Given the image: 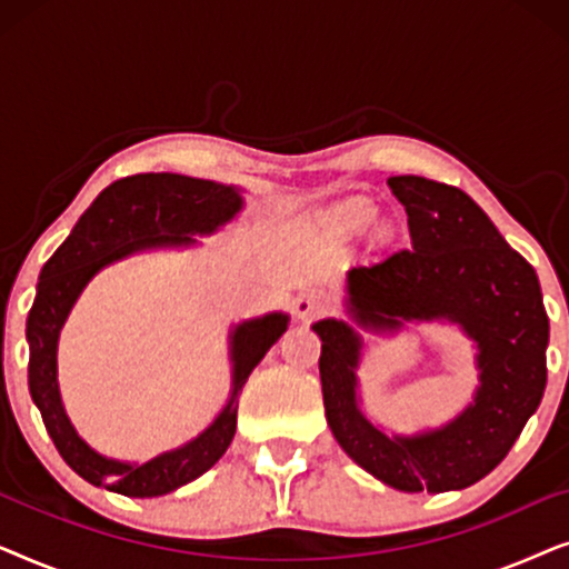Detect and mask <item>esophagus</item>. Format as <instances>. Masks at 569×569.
Here are the masks:
<instances>
[{
  "label": "esophagus",
  "instance_id": "esophagus-1",
  "mask_svg": "<svg viewBox=\"0 0 569 569\" xmlns=\"http://www.w3.org/2000/svg\"><path fill=\"white\" fill-rule=\"evenodd\" d=\"M295 310H298V316L302 321H313L316 316H321L329 310V298H326L323 292H316V290H306L300 292L298 298H295Z\"/></svg>",
  "mask_w": 569,
  "mask_h": 569
}]
</instances>
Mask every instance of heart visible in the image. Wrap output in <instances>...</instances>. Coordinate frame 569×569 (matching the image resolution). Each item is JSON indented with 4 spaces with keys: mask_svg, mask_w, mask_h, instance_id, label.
<instances>
[{
    "mask_svg": "<svg viewBox=\"0 0 569 569\" xmlns=\"http://www.w3.org/2000/svg\"><path fill=\"white\" fill-rule=\"evenodd\" d=\"M370 209L362 204H352L347 209H341V222L349 224V228H362V224L370 222Z\"/></svg>",
    "mask_w": 569,
    "mask_h": 569,
    "instance_id": "1",
    "label": "heart"
}]
</instances>
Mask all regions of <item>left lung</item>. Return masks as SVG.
<instances>
[{
    "label": "left lung",
    "mask_w": 569,
    "mask_h": 569,
    "mask_svg": "<svg viewBox=\"0 0 569 569\" xmlns=\"http://www.w3.org/2000/svg\"><path fill=\"white\" fill-rule=\"evenodd\" d=\"M411 246L347 271L345 313L313 323L321 337L326 422L357 466L401 492H450L485 479L539 409L547 388L549 318L531 263L505 243L469 193L422 176H391ZM458 325L478 355L475 399L446 426L388 433L361 409L358 328ZM358 328L355 330L353 326Z\"/></svg>",
    "instance_id": "8db88e82"
}]
</instances>
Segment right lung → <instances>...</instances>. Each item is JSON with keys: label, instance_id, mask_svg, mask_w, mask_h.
I'll return each mask as SVG.
<instances>
[{"label": "right lung", "instance_id": "1", "mask_svg": "<svg viewBox=\"0 0 569 569\" xmlns=\"http://www.w3.org/2000/svg\"><path fill=\"white\" fill-rule=\"evenodd\" d=\"M243 189L178 173H139L100 191L38 277L28 313V386L61 458L90 485L127 497H160L199 479L220 461L236 438L238 396L248 376L290 326L282 310L230 329V396L212 422L183 446L150 458L119 461L90 448L67 417L59 391V337L90 279L106 267L147 251L197 248L243 212Z\"/></svg>", "mask_w": 569, "mask_h": 569}]
</instances>
